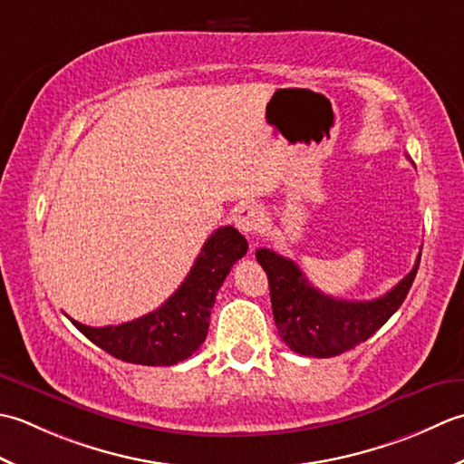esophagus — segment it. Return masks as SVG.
Wrapping results in <instances>:
<instances>
[{"label": "esophagus", "instance_id": "esophagus-1", "mask_svg": "<svg viewBox=\"0 0 464 464\" xmlns=\"http://www.w3.org/2000/svg\"><path fill=\"white\" fill-rule=\"evenodd\" d=\"M234 222L242 234H254L262 224V210L254 204H246L238 212H236Z\"/></svg>", "mask_w": 464, "mask_h": 464}]
</instances>
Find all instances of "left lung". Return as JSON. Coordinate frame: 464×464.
Segmentation results:
<instances>
[{"mask_svg": "<svg viewBox=\"0 0 464 464\" xmlns=\"http://www.w3.org/2000/svg\"><path fill=\"white\" fill-rule=\"evenodd\" d=\"M256 260L268 276L274 323L280 338L290 351L302 356L328 358L364 343L401 308L417 276L420 256L391 292L364 302L323 295L295 262L268 248L256 250Z\"/></svg>", "mask_w": 464, "mask_h": 464, "instance_id": "left-lung-1", "label": "left lung"}]
</instances>
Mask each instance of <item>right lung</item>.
Here are the masks:
<instances>
[{"instance_id": "1", "label": "right lung", "mask_w": 464, "mask_h": 464, "mask_svg": "<svg viewBox=\"0 0 464 464\" xmlns=\"http://www.w3.org/2000/svg\"><path fill=\"white\" fill-rule=\"evenodd\" d=\"M246 250L248 242L244 236L232 226H222L202 246L182 286L154 312L118 326L93 328L70 318L72 324L102 351L124 362L146 366L182 362L206 340L216 295Z\"/></svg>"}]
</instances>
